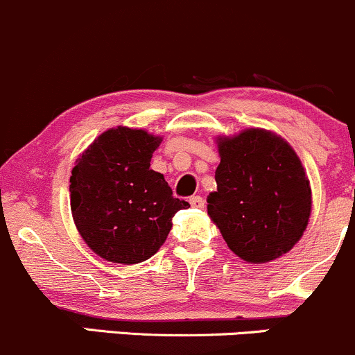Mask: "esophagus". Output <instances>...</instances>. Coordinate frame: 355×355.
<instances>
[{"label": "esophagus", "instance_id": "34e87169", "mask_svg": "<svg viewBox=\"0 0 355 355\" xmlns=\"http://www.w3.org/2000/svg\"><path fill=\"white\" fill-rule=\"evenodd\" d=\"M190 205H192V207H196V209H204L205 202L200 196H193V197H190Z\"/></svg>", "mask_w": 355, "mask_h": 355}]
</instances>
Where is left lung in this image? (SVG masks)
I'll list each match as a JSON object with an SVG mask.
<instances>
[{
	"label": "left lung",
	"mask_w": 355,
	"mask_h": 355,
	"mask_svg": "<svg viewBox=\"0 0 355 355\" xmlns=\"http://www.w3.org/2000/svg\"><path fill=\"white\" fill-rule=\"evenodd\" d=\"M220 163L207 214L229 249L251 264L291 251L311 214V189L302 159L275 131L248 128L217 136Z\"/></svg>",
	"instance_id": "left-lung-1"
}]
</instances>
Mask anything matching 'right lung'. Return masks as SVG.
Returning <instances> with one entry per match:
<instances>
[{"label": "right lung", "mask_w": 355, "mask_h": 355, "mask_svg": "<svg viewBox=\"0 0 355 355\" xmlns=\"http://www.w3.org/2000/svg\"><path fill=\"white\" fill-rule=\"evenodd\" d=\"M162 136L116 126L104 131L76 159L70 210L84 243L103 259L136 264L166 241L171 219L189 202L171 196L162 173L150 168Z\"/></svg>", "instance_id": "right-lung-1"}]
</instances>
